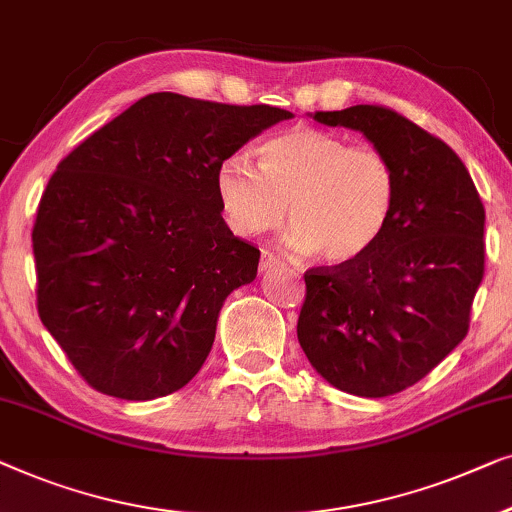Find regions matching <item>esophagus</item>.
<instances>
[{
  "instance_id": "obj_1",
  "label": "esophagus",
  "mask_w": 512,
  "mask_h": 512,
  "mask_svg": "<svg viewBox=\"0 0 512 512\" xmlns=\"http://www.w3.org/2000/svg\"><path fill=\"white\" fill-rule=\"evenodd\" d=\"M285 259L273 255V253H262V271H269V269H278V266H283Z\"/></svg>"
}]
</instances>
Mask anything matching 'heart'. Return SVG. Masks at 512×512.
I'll use <instances>...</instances> for the list:
<instances>
[{
	"instance_id": "1",
	"label": "heart",
	"mask_w": 512,
	"mask_h": 512,
	"mask_svg": "<svg viewBox=\"0 0 512 512\" xmlns=\"http://www.w3.org/2000/svg\"><path fill=\"white\" fill-rule=\"evenodd\" d=\"M222 213L236 234L257 236L287 218L294 248L329 264L364 257L397 208V169L385 150L318 127H292L259 146V167L229 155L215 171Z\"/></svg>"
}]
</instances>
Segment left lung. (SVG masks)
<instances>
[{"label": "left lung", "instance_id": "left-lung-1", "mask_svg": "<svg viewBox=\"0 0 512 512\" xmlns=\"http://www.w3.org/2000/svg\"><path fill=\"white\" fill-rule=\"evenodd\" d=\"M359 129L397 169V208L383 239L348 264L304 273L297 336L338 390L380 399L403 392L469 334L485 276V206L448 143L378 104L315 111Z\"/></svg>", "mask_w": 512, "mask_h": 512}]
</instances>
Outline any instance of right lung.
<instances>
[{"label":"right lung","mask_w":512,"mask_h":512,"mask_svg":"<svg viewBox=\"0 0 512 512\" xmlns=\"http://www.w3.org/2000/svg\"><path fill=\"white\" fill-rule=\"evenodd\" d=\"M290 111L155 92L76 146L32 229L43 327L85 383L127 401L181 390L259 248L222 218L215 171Z\"/></svg>","instance_id":"add662e5"}]
</instances>
